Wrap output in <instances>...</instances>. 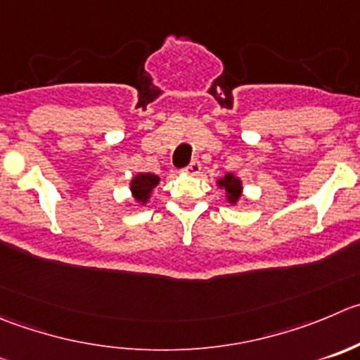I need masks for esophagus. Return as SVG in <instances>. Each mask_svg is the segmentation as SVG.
Instances as JSON below:
<instances>
[{"label":"esophagus","instance_id":"34e87169","mask_svg":"<svg viewBox=\"0 0 360 360\" xmlns=\"http://www.w3.org/2000/svg\"><path fill=\"white\" fill-rule=\"evenodd\" d=\"M200 169H202L200 162H198V160H193V162L184 169V172L190 174V176H197V174H200Z\"/></svg>","mask_w":360,"mask_h":360}]
</instances>
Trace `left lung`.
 Segmentation results:
<instances>
[{"label": "left lung", "instance_id": "obj_1", "mask_svg": "<svg viewBox=\"0 0 360 360\" xmlns=\"http://www.w3.org/2000/svg\"><path fill=\"white\" fill-rule=\"evenodd\" d=\"M218 186L225 190L226 200H229L230 204H236L240 198V193H243V183H240L239 177H236L233 174H225L221 179H218Z\"/></svg>", "mask_w": 360, "mask_h": 360}]
</instances>
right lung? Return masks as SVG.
Listing matches in <instances>:
<instances>
[{"instance_id":"obj_1","label":"right lung","mask_w":360,"mask_h":360,"mask_svg":"<svg viewBox=\"0 0 360 360\" xmlns=\"http://www.w3.org/2000/svg\"><path fill=\"white\" fill-rule=\"evenodd\" d=\"M158 183H160V177L155 176V174H149V172L137 174L130 183L131 195H134V198L137 202L146 204V202L149 200V197H151L153 190L158 186Z\"/></svg>"}]
</instances>
